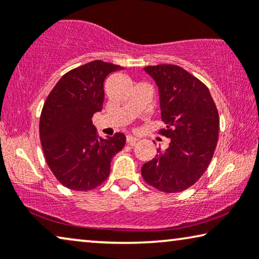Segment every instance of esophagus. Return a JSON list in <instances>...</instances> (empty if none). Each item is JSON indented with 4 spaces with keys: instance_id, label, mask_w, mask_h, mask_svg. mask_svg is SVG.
I'll return each instance as SVG.
<instances>
[{
    "instance_id": "34e87169",
    "label": "esophagus",
    "mask_w": 259,
    "mask_h": 259,
    "mask_svg": "<svg viewBox=\"0 0 259 259\" xmlns=\"http://www.w3.org/2000/svg\"><path fill=\"white\" fill-rule=\"evenodd\" d=\"M138 140L139 139H138L137 137H133V136H127V138H126V143L128 145H134Z\"/></svg>"
}]
</instances>
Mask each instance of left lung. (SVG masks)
Returning <instances> with one entry per match:
<instances>
[{"label": "left lung", "mask_w": 259, "mask_h": 259, "mask_svg": "<svg viewBox=\"0 0 259 259\" xmlns=\"http://www.w3.org/2000/svg\"><path fill=\"white\" fill-rule=\"evenodd\" d=\"M159 90L160 134L169 138L165 151L141 167L148 185L166 193L189 189L206 171L218 141L219 115L210 91L205 84L176 65L144 68Z\"/></svg>", "instance_id": "obj_1"}]
</instances>
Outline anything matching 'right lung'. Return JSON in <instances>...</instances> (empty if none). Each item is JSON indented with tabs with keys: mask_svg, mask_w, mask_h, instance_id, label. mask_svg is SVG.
I'll list each match as a JSON object with an SVG mask.
<instances>
[{
	"mask_svg": "<svg viewBox=\"0 0 259 259\" xmlns=\"http://www.w3.org/2000/svg\"><path fill=\"white\" fill-rule=\"evenodd\" d=\"M122 67L101 60L66 73L49 93L40 116V139L46 161L55 178L74 191L101 185L111 161L126 143L123 133L99 138L92 122L104 104V82Z\"/></svg>",
	"mask_w": 259,
	"mask_h": 259,
	"instance_id": "1",
	"label": "right lung"
}]
</instances>
